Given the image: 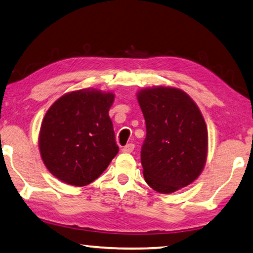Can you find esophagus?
<instances>
[{
	"label": "esophagus",
	"instance_id": "1",
	"mask_svg": "<svg viewBox=\"0 0 253 253\" xmlns=\"http://www.w3.org/2000/svg\"><path fill=\"white\" fill-rule=\"evenodd\" d=\"M134 150V143H127L126 146H124L122 148L123 153H132Z\"/></svg>",
	"mask_w": 253,
	"mask_h": 253
}]
</instances>
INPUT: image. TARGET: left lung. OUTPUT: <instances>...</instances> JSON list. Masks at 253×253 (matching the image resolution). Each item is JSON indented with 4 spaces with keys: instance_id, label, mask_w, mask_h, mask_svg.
<instances>
[{
    "instance_id": "left-lung-1",
    "label": "left lung",
    "mask_w": 253,
    "mask_h": 253,
    "mask_svg": "<svg viewBox=\"0 0 253 253\" xmlns=\"http://www.w3.org/2000/svg\"><path fill=\"white\" fill-rule=\"evenodd\" d=\"M137 97L147 130L141 147L143 176L155 191L175 192L204 169L208 150L204 116L177 88L143 89Z\"/></svg>"
}]
</instances>
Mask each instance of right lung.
<instances>
[{
  "label": "right lung",
  "instance_id": "right-lung-1",
  "mask_svg": "<svg viewBox=\"0 0 253 253\" xmlns=\"http://www.w3.org/2000/svg\"><path fill=\"white\" fill-rule=\"evenodd\" d=\"M114 95L94 88L62 96L46 112L40 132L45 166L64 183L84 186L95 181L119 147L108 111Z\"/></svg>",
  "mask_w": 253,
  "mask_h": 253
}]
</instances>
